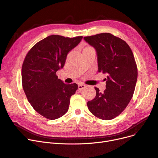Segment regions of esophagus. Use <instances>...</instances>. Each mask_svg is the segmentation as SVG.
Returning a JSON list of instances; mask_svg holds the SVG:
<instances>
[{
  "label": "esophagus",
  "instance_id": "obj_1",
  "mask_svg": "<svg viewBox=\"0 0 158 158\" xmlns=\"http://www.w3.org/2000/svg\"><path fill=\"white\" fill-rule=\"evenodd\" d=\"M86 87V85H83V84H79V85H78V89L79 90H83V89H85Z\"/></svg>",
  "mask_w": 158,
  "mask_h": 158
}]
</instances>
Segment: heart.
I'll return each instance as SVG.
<instances>
[{"label":"heart","mask_w":158,"mask_h":158,"mask_svg":"<svg viewBox=\"0 0 158 158\" xmlns=\"http://www.w3.org/2000/svg\"><path fill=\"white\" fill-rule=\"evenodd\" d=\"M90 48V47H86V48H85V49H86V48Z\"/></svg>","instance_id":"heart-1"}]
</instances>
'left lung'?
I'll list each match as a JSON object with an SVG mask.
<instances>
[{
    "label": "left lung",
    "instance_id": "obj_1",
    "mask_svg": "<svg viewBox=\"0 0 158 158\" xmlns=\"http://www.w3.org/2000/svg\"><path fill=\"white\" fill-rule=\"evenodd\" d=\"M96 51L98 72L107 74L106 89L95 87L96 97L88 102L90 111L96 117L109 120L118 116L130 103L137 80V68L127 44L110 33L84 37Z\"/></svg>",
    "mask_w": 158,
    "mask_h": 158
}]
</instances>
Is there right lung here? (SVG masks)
<instances>
[{
  "label": "right lung",
  "instance_id": "obj_1",
  "mask_svg": "<svg viewBox=\"0 0 158 158\" xmlns=\"http://www.w3.org/2000/svg\"><path fill=\"white\" fill-rule=\"evenodd\" d=\"M82 38L51 35L35 44L25 56L21 69L23 89L34 109L46 118L57 119L68 110L70 98L78 86L64 83L56 72L63 68L68 53Z\"/></svg>",
  "mask_w": 158,
  "mask_h": 158
}]
</instances>
